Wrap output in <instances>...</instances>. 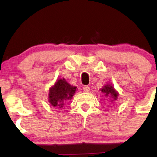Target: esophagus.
I'll return each mask as SVG.
<instances>
[{
    "mask_svg": "<svg viewBox=\"0 0 157 157\" xmlns=\"http://www.w3.org/2000/svg\"><path fill=\"white\" fill-rule=\"evenodd\" d=\"M83 90L86 92H89L90 91V87L89 86H83Z\"/></svg>",
    "mask_w": 157,
    "mask_h": 157,
    "instance_id": "1",
    "label": "esophagus"
}]
</instances>
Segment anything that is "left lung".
Wrapping results in <instances>:
<instances>
[{"label":"left lung","mask_w":157,"mask_h":157,"mask_svg":"<svg viewBox=\"0 0 157 157\" xmlns=\"http://www.w3.org/2000/svg\"><path fill=\"white\" fill-rule=\"evenodd\" d=\"M101 91L105 94V97H111V98L113 99V100H111V101L117 99L118 94L115 91L114 89H113V86H111V85H106L103 88H102Z\"/></svg>","instance_id":"left-lung-1"}]
</instances>
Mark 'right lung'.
Masks as SVG:
<instances>
[{
  "instance_id": "obj_1",
  "label": "right lung",
  "mask_w": 157,
  "mask_h": 157,
  "mask_svg": "<svg viewBox=\"0 0 157 157\" xmlns=\"http://www.w3.org/2000/svg\"><path fill=\"white\" fill-rule=\"evenodd\" d=\"M76 89L68 84L65 79H60L49 90V102L54 107L62 109L66 102L71 100Z\"/></svg>"
}]
</instances>
